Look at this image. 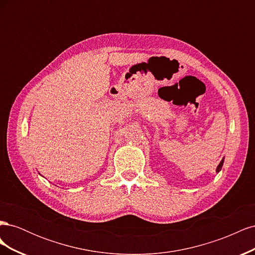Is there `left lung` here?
I'll return each instance as SVG.
<instances>
[{"label": "left lung", "instance_id": "obj_1", "mask_svg": "<svg viewBox=\"0 0 255 255\" xmlns=\"http://www.w3.org/2000/svg\"><path fill=\"white\" fill-rule=\"evenodd\" d=\"M223 161H225V157H223V158L221 159V161L219 163V165L217 166V168H216V172H217V173H219V172H220L221 168H222V166H223Z\"/></svg>", "mask_w": 255, "mask_h": 255}]
</instances>
